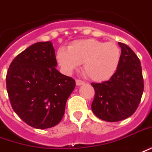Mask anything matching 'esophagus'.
I'll list each match as a JSON object with an SVG mask.
<instances>
[{"mask_svg": "<svg viewBox=\"0 0 152 152\" xmlns=\"http://www.w3.org/2000/svg\"><path fill=\"white\" fill-rule=\"evenodd\" d=\"M76 86H81V85H83L84 84V81H82L81 80L77 79L76 80Z\"/></svg>", "mask_w": 152, "mask_h": 152, "instance_id": "34e87169", "label": "esophagus"}]
</instances>
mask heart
I'll list each match as a JSON object with an SVG mask.
<instances>
[{
  "instance_id": "heart-1",
  "label": "heart",
  "mask_w": 152,
  "mask_h": 152,
  "mask_svg": "<svg viewBox=\"0 0 152 152\" xmlns=\"http://www.w3.org/2000/svg\"><path fill=\"white\" fill-rule=\"evenodd\" d=\"M56 59L65 72H73L80 64H82L84 72L91 80L104 81L112 77L118 68L121 50L113 42L80 39L70 43L67 50L59 48Z\"/></svg>"
}]
</instances>
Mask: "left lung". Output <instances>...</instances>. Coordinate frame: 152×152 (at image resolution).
<instances>
[{"mask_svg": "<svg viewBox=\"0 0 152 152\" xmlns=\"http://www.w3.org/2000/svg\"><path fill=\"white\" fill-rule=\"evenodd\" d=\"M118 68L102 83H91L94 98L91 109L95 116L107 122H118L132 116L137 109L143 90L141 62L135 53L123 43Z\"/></svg>", "mask_w": 152, "mask_h": 152, "instance_id": "obj_1", "label": "left lung"}]
</instances>
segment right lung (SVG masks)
<instances>
[{
  "label": "right lung",
  "instance_id": "1",
  "mask_svg": "<svg viewBox=\"0 0 152 152\" xmlns=\"http://www.w3.org/2000/svg\"><path fill=\"white\" fill-rule=\"evenodd\" d=\"M51 42L27 48L11 61L6 89L12 109L24 123L45 129L60 123L66 103L76 86L75 80L62 75Z\"/></svg>",
  "mask_w": 152,
  "mask_h": 152
}]
</instances>
